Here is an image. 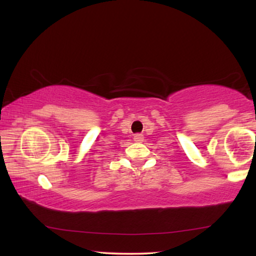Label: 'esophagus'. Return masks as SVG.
Masks as SVG:
<instances>
[{"mask_svg":"<svg viewBox=\"0 0 256 256\" xmlns=\"http://www.w3.org/2000/svg\"><path fill=\"white\" fill-rule=\"evenodd\" d=\"M143 138H144V137H143L142 134H136V135L134 136V140H135V142H142Z\"/></svg>","mask_w":256,"mask_h":256,"instance_id":"esophagus-1","label":"esophagus"}]
</instances>
